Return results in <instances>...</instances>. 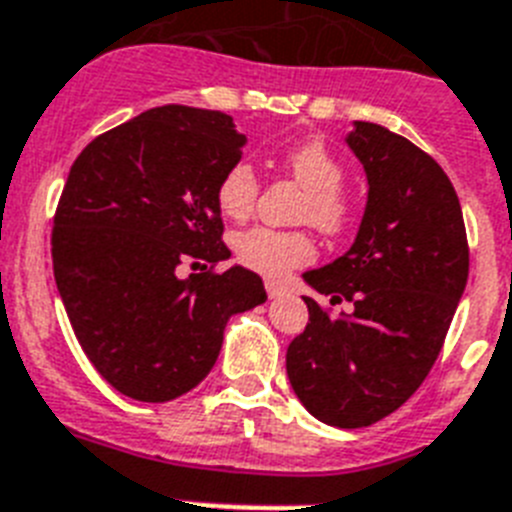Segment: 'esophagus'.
Segmentation results:
<instances>
[{
    "instance_id": "esophagus-1",
    "label": "esophagus",
    "mask_w": 512,
    "mask_h": 512,
    "mask_svg": "<svg viewBox=\"0 0 512 512\" xmlns=\"http://www.w3.org/2000/svg\"><path fill=\"white\" fill-rule=\"evenodd\" d=\"M266 295L269 298H279V295H285V287L279 285V282H266Z\"/></svg>"
}]
</instances>
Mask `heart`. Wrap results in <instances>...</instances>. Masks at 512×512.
<instances>
[{
  "mask_svg": "<svg viewBox=\"0 0 512 512\" xmlns=\"http://www.w3.org/2000/svg\"><path fill=\"white\" fill-rule=\"evenodd\" d=\"M282 165L308 191L305 217L326 233H336L347 220V202L339 194L344 168L318 139L290 147L282 155ZM259 199V176L248 160H235L217 183V207L230 220H246ZM238 261L264 277H285L290 269L313 259V243L305 233L251 227L233 238Z\"/></svg>",
  "mask_w": 512,
  "mask_h": 512,
  "instance_id": "heart-1",
  "label": "heart"
}]
</instances>
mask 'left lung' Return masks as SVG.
<instances>
[{
  "mask_svg": "<svg viewBox=\"0 0 512 512\" xmlns=\"http://www.w3.org/2000/svg\"><path fill=\"white\" fill-rule=\"evenodd\" d=\"M368 178V202L349 251L303 279L349 316L313 298L308 326L287 347V378L310 414L331 427H368L396 412L427 378L469 279L456 189L417 144L355 121L344 137Z\"/></svg>",
  "mask_w": 512,
  "mask_h": 512,
  "instance_id": "left-lung-1",
  "label": "left lung"
}]
</instances>
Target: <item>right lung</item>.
<instances>
[{
    "label": "right lung",
    "instance_id": "1",
    "mask_svg": "<svg viewBox=\"0 0 512 512\" xmlns=\"http://www.w3.org/2000/svg\"><path fill=\"white\" fill-rule=\"evenodd\" d=\"M246 147L220 111L163 106L87 144L51 235L54 279L77 342L129 399L163 404L204 381L235 313L266 300L243 266L181 277L183 261L230 259L217 183Z\"/></svg>",
    "mask_w": 512,
    "mask_h": 512
}]
</instances>
